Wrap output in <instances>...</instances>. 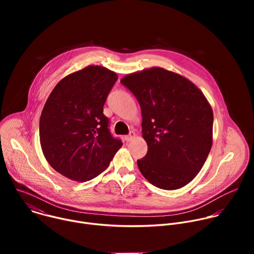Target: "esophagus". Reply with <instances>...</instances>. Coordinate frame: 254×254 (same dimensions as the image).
<instances>
[{
  "mask_svg": "<svg viewBox=\"0 0 254 254\" xmlns=\"http://www.w3.org/2000/svg\"><path fill=\"white\" fill-rule=\"evenodd\" d=\"M134 137H135V133H134L133 131H130V132L126 136V140L129 141V140H131V139L134 138Z\"/></svg>",
  "mask_w": 254,
  "mask_h": 254,
  "instance_id": "esophagus-1",
  "label": "esophagus"
}]
</instances>
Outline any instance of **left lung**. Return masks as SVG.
<instances>
[{
	"mask_svg": "<svg viewBox=\"0 0 254 254\" xmlns=\"http://www.w3.org/2000/svg\"><path fill=\"white\" fill-rule=\"evenodd\" d=\"M121 82L136 97L148 153L137 167L164 190L186 186L202 169L213 142V111L189 79L162 67L126 75Z\"/></svg>",
	"mask_w": 254,
	"mask_h": 254,
	"instance_id": "obj_1",
	"label": "left lung"
}]
</instances>
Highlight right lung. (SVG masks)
Masks as SVG:
<instances>
[{"mask_svg":"<svg viewBox=\"0 0 254 254\" xmlns=\"http://www.w3.org/2000/svg\"><path fill=\"white\" fill-rule=\"evenodd\" d=\"M119 76L89 65L61 79L41 114L40 144L49 165L66 178L86 182L104 172L122 140L112 136L103 104Z\"/></svg>","mask_w":254,"mask_h":254,"instance_id":"1","label":"right lung"}]
</instances>
